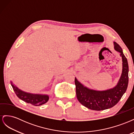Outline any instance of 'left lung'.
<instances>
[{
  "instance_id": "8db88e82",
  "label": "left lung",
  "mask_w": 134,
  "mask_h": 134,
  "mask_svg": "<svg viewBox=\"0 0 134 134\" xmlns=\"http://www.w3.org/2000/svg\"><path fill=\"white\" fill-rule=\"evenodd\" d=\"M114 48L120 52L122 60V71L117 85L105 91H96L84 86L75 78L76 94L79 102L84 106L95 111L110 108L116 105L127 90L129 82V65L122 49L116 42Z\"/></svg>"
}]
</instances>
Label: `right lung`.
Returning a JSON list of instances; mask_svg holds the SVG:
<instances>
[{
  "label": "right lung",
  "instance_id": "right-lung-1",
  "mask_svg": "<svg viewBox=\"0 0 134 134\" xmlns=\"http://www.w3.org/2000/svg\"><path fill=\"white\" fill-rule=\"evenodd\" d=\"M11 86L13 88L15 94L19 99L25 102L30 103L34 106H38L46 103L49 99V96L47 94H33V93L24 92L19 89L17 87L10 82Z\"/></svg>",
  "mask_w": 134,
  "mask_h": 134
}]
</instances>
